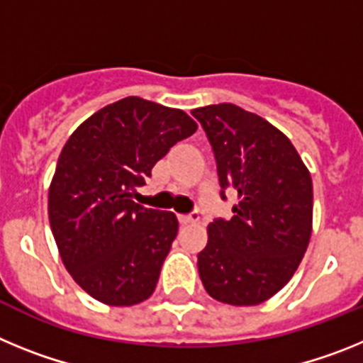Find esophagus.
<instances>
[{"mask_svg": "<svg viewBox=\"0 0 363 363\" xmlns=\"http://www.w3.org/2000/svg\"><path fill=\"white\" fill-rule=\"evenodd\" d=\"M200 220V216H198L196 213L194 214H178V221L182 223V225H189V223H196V221Z\"/></svg>", "mask_w": 363, "mask_h": 363, "instance_id": "obj_1", "label": "esophagus"}]
</instances>
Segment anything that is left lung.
<instances>
[{"label":"left lung","instance_id":"obj_1","mask_svg":"<svg viewBox=\"0 0 363 363\" xmlns=\"http://www.w3.org/2000/svg\"><path fill=\"white\" fill-rule=\"evenodd\" d=\"M216 158L221 198L238 192L230 220L209 223L198 255L205 291L230 306H258L293 278L313 230V179L291 140L233 104L191 112Z\"/></svg>","mask_w":363,"mask_h":363}]
</instances>
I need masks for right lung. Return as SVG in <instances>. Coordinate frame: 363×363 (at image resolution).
I'll return each mask as SVG.
<instances>
[{"mask_svg":"<svg viewBox=\"0 0 363 363\" xmlns=\"http://www.w3.org/2000/svg\"><path fill=\"white\" fill-rule=\"evenodd\" d=\"M196 129L179 108L129 96L99 108L67 140L49 187L50 229L70 277L101 303L136 306L156 289L178 218L130 198Z\"/></svg>","mask_w":363,"mask_h":363,"instance_id":"right-lung-1","label":"right lung"}]
</instances>
